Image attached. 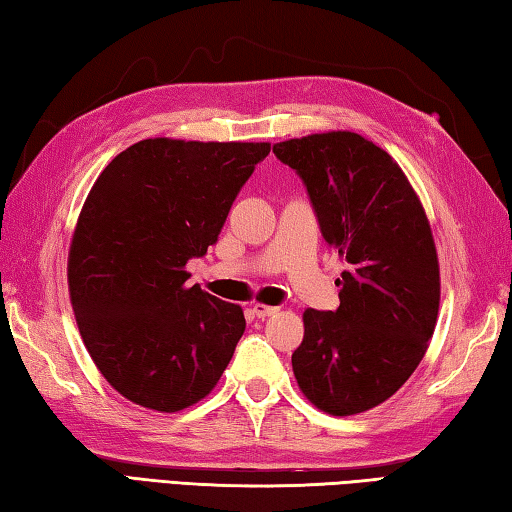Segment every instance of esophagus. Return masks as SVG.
I'll list each match as a JSON object with an SVG mask.
<instances>
[{
  "instance_id": "34e87169",
  "label": "esophagus",
  "mask_w": 512,
  "mask_h": 512,
  "mask_svg": "<svg viewBox=\"0 0 512 512\" xmlns=\"http://www.w3.org/2000/svg\"><path fill=\"white\" fill-rule=\"evenodd\" d=\"M278 312V307H272V305H263V303H256L254 305V314L258 318H267V316H274Z\"/></svg>"
}]
</instances>
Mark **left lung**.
Segmentation results:
<instances>
[{
	"label": "left lung",
	"mask_w": 512,
	"mask_h": 512,
	"mask_svg": "<svg viewBox=\"0 0 512 512\" xmlns=\"http://www.w3.org/2000/svg\"><path fill=\"white\" fill-rule=\"evenodd\" d=\"M274 153L303 180L325 243L347 265L341 305L303 314L298 388L336 417L365 412L410 379L435 332L439 263L426 211L397 162L359 133H314Z\"/></svg>",
	"instance_id": "left-lung-1"
}]
</instances>
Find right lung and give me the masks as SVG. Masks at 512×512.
<instances>
[{
	"mask_svg": "<svg viewBox=\"0 0 512 512\" xmlns=\"http://www.w3.org/2000/svg\"><path fill=\"white\" fill-rule=\"evenodd\" d=\"M267 142L153 138L95 180L69 252V292L93 363L122 397L178 412L205 399L245 332L240 305L187 287L218 243Z\"/></svg>",
	"mask_w": 512,
	"mask_h": 512,
	"instance_id": "right-lung-1",
	"label": "right lung"
}]
</instances>
